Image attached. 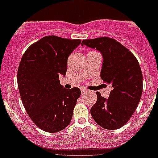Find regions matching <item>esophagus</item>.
<instances>
[{
	"label": "esophagus",
	"mask_w": 158,
	"mask_h": 158,
	"mask_svg": "<svg viewBox=\"0 0 158 158\" xmlns=\"http://www.w3.org/2000/svg\"><path fill=\"white\" fill-rule=\"evenodd\" d=\"M81 93H89V90H88V89H84V88H82V89H81Z\"/></svg>",
	"instance_id": "obj_1"
}]
</instances>
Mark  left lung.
I'll use <instances>...</instances> for the list:
<instances>
[{
	"instance_id": "1",
	"label": "left lung",
	"mask_w": 158,
	"mask_h": 158,
	"mask_svg": "<svg viewBox=\"0 0 158 158\" xmlns=\"http://www.w3.org/2000/svg\"><path fill=\"white\" fill-rule=\"evenodd\" d=\"M81 45L96 48L103 55L100 77L111 85L108 99L99 92L90 112L97 124L107 130L122 127L136 110L142 93V73L135 56L117 40L109 37L84 40Z\"/></svg>"
}]
</instances>
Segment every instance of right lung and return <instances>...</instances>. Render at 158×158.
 Masks as SVG:
<instances>
[{
	"instance_id": "add662e5",
	"label": "right lung",
	"mask_w": 158,
	"mask_h": 158,
	"mask_svg": "<svg viewBox=\"0 0 158 158\" xmlns=\"http://www.w3.org/2000/svg\"><path fill=\"white\" fill-rule=\"evenodd\" d=\"M81 42L45 36L26 50L19 62L17 84L23 105L33 123L46 132H59L72 119L81 93L79 88H63L59 76L65 75L68 58Z\"/></svg>"
}]
</instances>
